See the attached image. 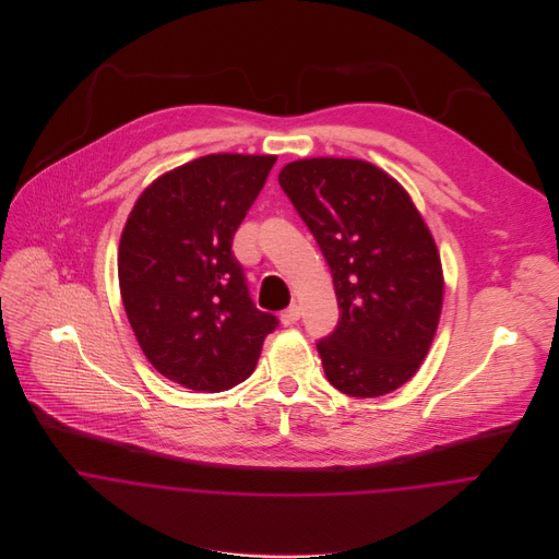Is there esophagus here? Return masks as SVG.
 Wrapping results in <instances>:
<instances>
[{
    "instance_id": "esophagus-1",
    "label": "esophagus",
    "mask_w": 559,
    "mask_h": 559,
    "mask_svg": "<svg viewBox=\"0 0 559 559\" xmlns=\"http://www.w3.org/2000/svg\"><path fill=\"white\" fill-rule=\"evenodd\" d=\"M301 319V310H299V306H288L282 314H280V320H282V324H286V326H290V324H295L297 320Z\"/></svg>"
}]
</instances>
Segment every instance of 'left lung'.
<instances>
[{
  "label": "left lung",
  "mask_w": 559,
  "mask_h": 559,
  "mask_svg": "<svg viewBox=\"0 0 559 559\" xmlns=\"http://www.w3.org/2000/svg\"><path fill=\"white\" fill-rule=\"evenodd\" d=\"M280 185L333 277L340 320L317 342L326 381L353 399L399 390L424 361L443 304L441 260L421 215L368 160H293Z\"/></svg>",
  "instance_id": "1"
}]
</instances>
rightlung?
Listing matches in <instances>:
<instances>
[{
    "label": "right lung",
    "mask_w": 559,
    "mask_h": 559,
    "mask_svg": "<svg viewBox=\"0 0 559 559\" xmlns=\"http://www.w3.org/2000/svg\"><path fill=\"white\" fill-rule=\"evenodd\" d=\"M277 157L209 155L159 176L135 202L118 251L133 333L165 379L193 392L245 381L280 320L247 290L233 239Z\"/></svg>",
    "instance_id": "add662e5"
}]
</instances>
